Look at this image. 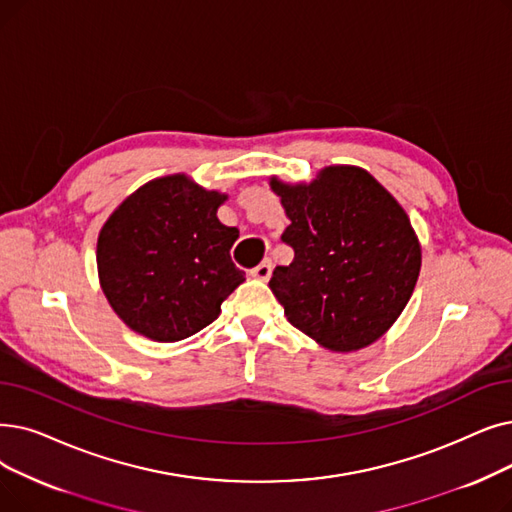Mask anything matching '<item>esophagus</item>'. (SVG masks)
Here are the masks:
<instances>
[{"instance_id": "34e87169", "label": "esophagus", "mask_w": 512, "mask_h": 512, "mask_svg": "<svg viewBox=\"0 0 512 512\" xmlns=\"http://www.w3.org/2000/svg\"><path fill=\"white\" fill-rule=\"evenodd\" d=\"M251 276H253V278H257V280L268 282V280H270V276H272V261H270V259L261 261V263L257 265V268L251 272Z\"/></svg>"}]
</instances>
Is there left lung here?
Here are the masks:
<instances>
[{
    "label": "left lung",
    "mask_w": 512,
    "mask_h": 512,
    "mask_svg": "<svg viewBox=\"0 0 512 512\" xmlns=\"http://www.w3.org/2000/svg\"><path fill=\"white\" fill-rule=\"evenodd\" d=\"M270 188L291 224V265L270 280L284 316L318 345L349 353L379 341L408 305L422 251L408 213L374 177L330 165L316 180Z\"/></svg>",
    "instance_id": "8db88e82"
}]
</instances>
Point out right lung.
Returning a JSON list of instances; mask_svg holds the SVG:
<instances>
[{
	"label": "right lung",
	"instance_id": "1",
	"mask_svg": "<svg viewBox=\"0 0 512 512\" xmlns=\"http://www.w3.org/2000/svg\"><path fill=\"white\" fill-rule=\"evenodd\" d=\"M228 194L186 173L131 192L98 234V278L115 314L138 335L175 343L209 326L244 282L232 263L236 228L217 219Z\"/></svg>",
	"mask_w": 512,
	"mask_h": 512
}]
</instances>
